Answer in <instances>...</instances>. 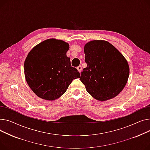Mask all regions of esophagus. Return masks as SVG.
<instances>
[{
  "label": "esophagus",
  "instance_id": "obj_1",
  "mask_svg": "<svg viewBox=\"0 0 150 150\" xmlns=\"http://www.w3.org/2000/svg\"><path fill=\"white\" fill-rule=\"evenodd\" d=\"M77 70L78 71H79V72H81L82 71V66H81V65H79V67H77Z\"/></svg>",
  "mask_w": 150,
  "mask_h": 150
}]
</instances>
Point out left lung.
Segmentation results:
<instances>
[{
	"label": "left lung",
	"instance_id": "obj_1",
	"mask_svg": "<svg viewBox=\"0 0 150 150\" xmlns=\"http://www.w3.org/2000/svg\"><path fill=\"white\" fill-rule=\"evenodd\" d=\"M87 67L80 79L87 92L99 101L114 98L124 88L129 68L128 62L112 44L92 40L84 47Z\"/></svg>",
	"mask_w": 150,
	"mask_h": 150
}]
</instances>
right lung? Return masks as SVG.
Instances as JSON below:
<instances>
[{
  "label": "right lung",
  "instance_id": "right-lung-1",
  "mask_svg": "<svg viewBox=\"0 0 150 150\" xmlns=\"http://www.w3.org/2000/svg\"><path fill=\"white\" fill-rule=\"evenodd\" d=\"M68 43L50 39L34 47L24 63L26 82L39 98L54 100L64 94L73 79L80 73L71 67Z\"/></svg>",
  "mask_w": 150,
  "mask_h": 150
}]
</instances>
